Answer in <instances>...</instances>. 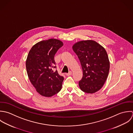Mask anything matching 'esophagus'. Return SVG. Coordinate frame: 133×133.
Returning <instances> with one entry per match:
<instances>
[{"mask_svg":"<svg viewBox=\"0 0 133 133\" xmlns=\"http://www.w3.org/2000/svg\"><path fill=\"white\" fill-rule=\"evenodd\" d=\"M71 74H72V72H71V71H69L68 73L66 74V75L67 76H71Z\"/></svg>","mask_w":133,"mask_h":133,"instance_id":"esophagus-1","label":"esophagus"}]
</instances>
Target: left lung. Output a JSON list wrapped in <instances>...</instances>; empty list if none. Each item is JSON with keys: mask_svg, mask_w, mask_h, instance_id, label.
Listing matches in <instances>:
<instances>
[{"mask_svg": "<svg viewBox=\"0 0 133 133\" xmlns=\"http://www.w3.org/2000/svg\"><path fill=\"white\" fill-rule=\"evenodd\" d=\"M83 70V77L79 85L81 90L88 94L99 91L108 75L110 63L105 48L93 40L81 41L72 46Z\"/></svg>", "mask_w": 133, "mask_h": 133, "instance_id": "1", "label": "left lung"}]
</instances>
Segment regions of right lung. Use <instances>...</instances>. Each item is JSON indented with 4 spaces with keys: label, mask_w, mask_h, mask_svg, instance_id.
<instances>
[{
    "label": "right lung",
    "mask_w": 133,
    "mask_h": 133,
    "mask_svg": "<svg viewBox=\"0 0 133 133\" xmlns=\"http://www.w3.org/2000/svg\"><path fill=\"white\" fill-rule=\"evenodd\" d=\"M63 43L50 38L40 41L32 46L27 56L26 66L29 79L36 91L46 97H51L62 89L63 77L56 70L54 57Z\"/></svg>",
    "instance_id": "right-lung-1"
}]
</instances>
